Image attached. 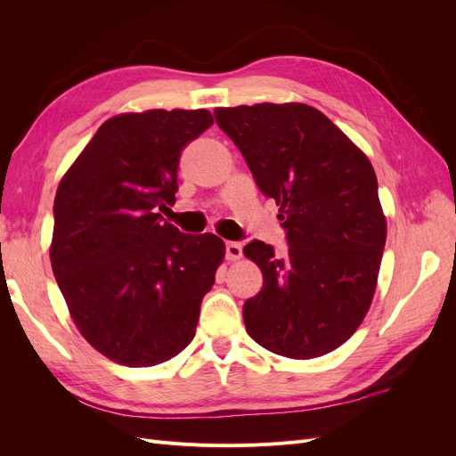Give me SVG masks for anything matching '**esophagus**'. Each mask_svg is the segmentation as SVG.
<instances>
[{"instance_id":"esophagus-1","label":"esophagus","mask_w":456,"mask_h":456,"mask_svg":"<svg viewBox=\"0 0 456 456\" xmlns=\"http://www.w3.org/2000/svg\"><path fill=\"white\" fill-rule=\"evenodd\" d=\"M241 255H243V251H241V245H240V243H236V241H228V243H226V258H228L230 262L240 260Z\"/></svg>"}]
</instances>
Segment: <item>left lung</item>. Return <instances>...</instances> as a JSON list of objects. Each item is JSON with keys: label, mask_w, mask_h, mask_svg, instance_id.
I'll use <instances>...</instances> for the list:
<instances>
[{"label": "left lung", "mask_w": 456, "mask_h": 456, "mask_svg": "<svg viewBox=\"0 0 456 456\" xmlns=\"http://www.w3.org/2000/svg\"><path fill=\"white\" fill-rule=\"evenodd\" d=\"M218 127L245 158L262 194L280 205L289 249L251 241L243 255L262 289L243 306L249 337L278 355L337 350L375 297L386 216L369 158L320 110L302 102L216 108Z\"/></svg>", "instance_id": "8db88e82"}]
</instances>
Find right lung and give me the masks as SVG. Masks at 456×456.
<instances>
[{
    "label": "right lung",
    "mask_w": 456,
    "mask_h": 456,
    "mask_svg": "<svg viewBox=\"0 0 456 456\" xmlns=\"http://www.w3.org/2000/svg\"><path fill=\"white\" fill-rule=\"evenodd\" d=\"M211 126L203 108L110 118L57 188L53 273L81 337L119 365L169 362L196 335L226 247L158 211L175 203L184 146Z\"/></svg>",
    "instance_id": "1"
}]
</instances>
